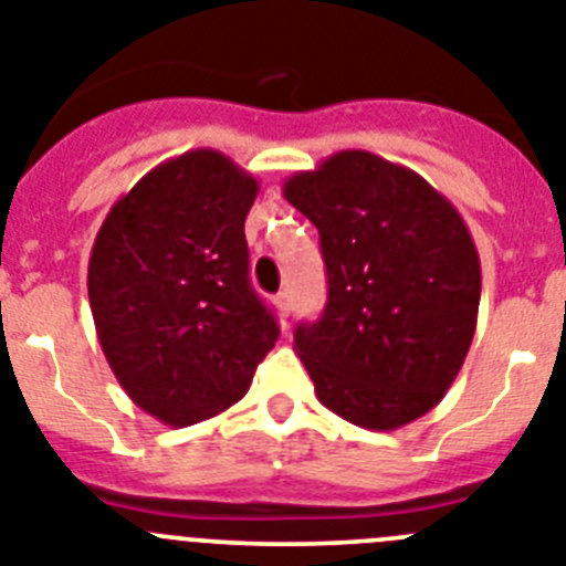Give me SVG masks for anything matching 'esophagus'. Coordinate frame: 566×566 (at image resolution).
<instances>
[{
    "label": "esophagus",
    "mask_w": 566,
    "mask_h": 566,
    "mask_svg": "<svg viewBox=\"0 0 566 566\" xmlns=\"http://www.w3.org/2000/svg\"><path fill=\"white\" fill-rule=\"evenodd\" d=\"M276 307L282 316H290V311H293V296H290V290H282V293H279Z\"/></svg>",
    "instance_id": "1"
}]
</instances>
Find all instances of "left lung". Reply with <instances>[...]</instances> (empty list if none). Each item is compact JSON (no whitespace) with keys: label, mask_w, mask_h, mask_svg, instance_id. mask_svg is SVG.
<instances>
[{"label":"left lung","mask_w":566,"mask_h":566,"mask_svg":"<svg viewBox=\"0 0 566 566\" xmlns=\"http://www.w3.org/2000/svg\"><path fill=\"white\" fill-rule=\"evenodd\" d=\"M327 268L322 318L296 327V356L327 410L399 430L444 399L464 365L481 262L459 210L407 167L342 150L290 176Z\"/></svg>","instance_id":"obj_1"}]
</instances>
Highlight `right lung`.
Here are the masks:
<instances>
[{
  "label": "right lung",
  "mask_w": 566,
  "mask_h": 566,
  "mask_svg": "<svg viewBox=\"0 0 566 566\" xmlns=\"http://www.w3.org/2000/svg\"><path fill=\"white\" fill-rule=\"evenodd\" d=\"M259 181L210 147L161 161L102 222L87 296L122 390L170 427L248 392L279 338L250 284L244 219Z\"/></svg>",
  "instance_id": "1"
}]
</instances>
